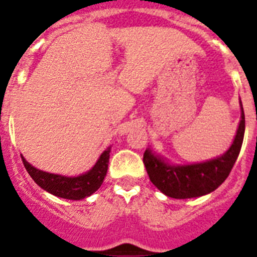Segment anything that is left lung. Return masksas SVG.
I'll list each match as a JSON object with an SVG mask.
<instances>
[{"mask_svg": "<svg viewBox=\"0 0 257 257\" xmlns=\"http://www.w3.org/2000/svg\"><path fill=\"white\" fill-rule=\"evenodd\" d=\"M240 122L230 148L215 160L194 165L175 166L147 149L143 162L152 183L163 194L176 199L194 198L213 192L230 174L238 158L244 136V112L240 104Z\"/></svg>", "mask_w": 257, "mask_h": 257, "instance_id": "left-lung-1", "label": "left lung"}]
</instances>
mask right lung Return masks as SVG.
Segmentation results:
<instances>
[{
	"label": "right lung",
	"mask_w": 257,
	"mask_h": 257,
	"mask_svg": "<svg viewBox=\"0 0 257 257\" xmlns=\"http://www.w3.org/2000/svg\"><path fill=\"white\" fill-rule=\"evenodd\" d=\"M109 152H110V148L104 151L100 158L97 160V162L95 163V166L90 171L76 176V178H68V176L41 171V170L29 165L23 156L22 160L24 163V167L31 175V178L42 189L51 193L54 196L60 197V198L79 201V199L91 196L92 193L96 192L103 184L106 170H108Z\"/></svg>",
	"instance_id": "1"
}]
</instances>
